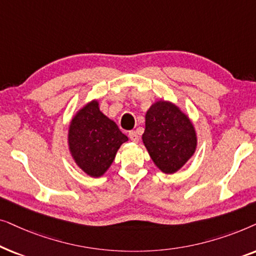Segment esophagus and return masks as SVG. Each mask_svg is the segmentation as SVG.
Instances as JSON below:
<instances>
[{
	"mask_svg": "<svg viewBox=\"0 0 256 256\" xmlns=\"http://www.w3.org/2000/svg\"><path fill=\"white\" fill-rule=\"evenodd\" d=\"M128 136H129V138H130L132 142H135V143L138 142L140 138H138V132H129Z\"/></svg>",
	"mask_w": 256,
	"mask_h": 256,
	"instance_id": "1",
	"label": "esophagus"
}]
</instances>
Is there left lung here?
Wrapping results in <instances>:
<instances>
[{
    "instance_id": "8db88e82",
    "label": "left lung",
    "mask_w": 256,
    "mask_h": 256,
    "mask_svg": "<svg viewBox=\"0 0 256 256\" xmlns=\"http://www.w3.org/2000/svg\"><path fill=\"white\" fill-rule=\"evenodd\" d=\"M143 144L163 174L182 169L197 149V132L191 118L176 104L155 101L146 113Z\"/></svg>"
}]
</instances>
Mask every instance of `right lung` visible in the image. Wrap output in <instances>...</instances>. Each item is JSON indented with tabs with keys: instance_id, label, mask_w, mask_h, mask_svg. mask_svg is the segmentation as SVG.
<instances>
[{
	"instance_id": "1",
	"label": "right lung",
	"mask_w": 256,
	"mask_h": 256,
	"mask_svg": "<svg viewBox=\"0 0 256 256\" xmlns=\"http://www.w3.org/2000/svg\"><path fill=\"white\" fill-rule=\"evenodd\" d=\"M128 138L100 110L94 99L76 110L68 126V144L73 160L90 177L104 176Z\"/></svg>"
}]
</instances>
